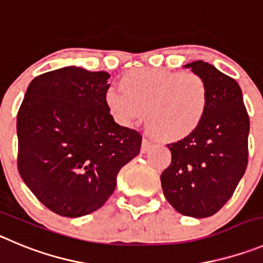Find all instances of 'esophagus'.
Instances as JSON below:
<instances>
[{
	"mask_svg": "<svg viewBox=\"0 0 263 263\" xmlns=\"http://www.w3.org/2000/svg\"><path fill=\"white\" fill-rule=\"evenodd\" d=\"M151 148H152V143L149 141L148 139H145V137H144L143 143H141V153H146V152H148Z\"/></svg>",
	"mask_w": 263,
	"mask_h": 263,
	"instance_id": "34e87169",
	"label": "esophagus"
}]
</instances>
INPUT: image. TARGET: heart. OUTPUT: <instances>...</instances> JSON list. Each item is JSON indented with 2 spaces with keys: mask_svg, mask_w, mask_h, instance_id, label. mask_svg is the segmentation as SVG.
<instances>
[{
  "mask_svg": "<svg viewBox=\"0 0 263 263\" xmlns=\"http://www.w3.org/2000/svg\"><path fill=\"white\" fill-rule=\"evenodd\" d=\"M120 92L110 89L106 105L120 123L131 124L145 114L148 131L174 143L191 136L202 123L209 105V88L195 72L139 68L119 82Z\"/></svg>",
  "mask_w": 263,
  "mask_h": 263,
  "instance_id": "heart-1",
  "label": "heart"
}]
</instances>
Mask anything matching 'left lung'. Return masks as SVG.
Wrapping results in <instances>:
<instances>
[{
    "label": "left lung",
    "instance_id": "left-lung-1",
    "mask_svg": "<svg viewBox=\"0 0 263 263\" xmlns=\"http://www.w3.org/2000/svg\"><path fill=\"white\" fill-rule=\"evenodd\" d=\"M184 67L205 80L209 105L191 136L167 145L171 163L162 173L161 183L176 212L206 218L231 198L247 170L249 117L236 80L203 61Z\"/></svg>",
    "mask_w": 263,
    "mask_h": 263
}]
</instances>
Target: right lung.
Listing matches in <instances>:
<instances>
[{
	"mask_svg": "<svg viewBox=\"0 0 263 263\" xmlns=\"http://www.w3.org/2000/svg\"><path fill=\"white\" fill-rule=\"evenodd\" d=\"M110 75L76 66L36 76L16 118L18 170L49 210L78 218L100 209L119 170L140 153L141 135L114 122Z\"/></svg>",
	"mask_w": 263,
	"mask_h": 263,
	"instance_id": "right-lung-1",
	"label": "right lung"
}]
</instances>
